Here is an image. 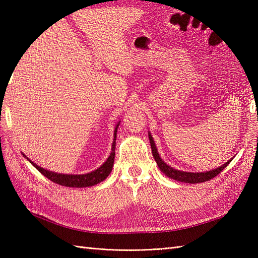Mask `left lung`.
Here are the masks:
<instances>
[{
    "instance_id": "8db88e82",
    "label": "left lung",
    "mask_w": 258,
    "mask_h": 258,
    "mask_svg": "<svg viewBox=\"0 0 258 258\" xmlns=\"http://www.w3.org/2000/svg\"><path fill=\"white\" fill-rule=\"evenodd\" d=\"M150 142H151V147H152V154L154 156V160L156 161L158 167H160L161 171L166 175V176L171 177L175 180H178V182H183V183H190V184H197V183H203V182H207L215 176H217L224 168H225L229 162H226L225 164H223L222 166H220L216 169H213V171H208V172H203V173H188V172H182V171H177V169L172 168L171 166H168L166 163H164L162 161V158L160 157L156 150V146L154 141H153L151 134L149 135Z\"/></svg>"
}]
</instances>
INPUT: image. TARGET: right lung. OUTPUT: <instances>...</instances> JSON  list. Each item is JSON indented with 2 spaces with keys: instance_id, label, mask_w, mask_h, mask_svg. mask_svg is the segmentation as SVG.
Wrapping results in <instances>:
<instances>
[{
  "instance_id": "obj_1",
  "label": "right lung",
  "mask_w": 258,
  "mask_h": 258,
  "mask_svg": "<svg viewBox=\"0 0 258 258\" xmlns=\"http://www.w3.org/2000/svg\"><path fill=\"white\" fill-rule=\"evenodd\" d=\"M118 124L116 125L114 131V140H113V145H112V152L111 155L108 156L106 162L103 164L101 167L95 169L94 172L83 174V175H67V174H57L54 172L46 171V169L37 166L36 164L31 162V164L34 166L38 172L44 175L53 183L59 184L62 186H68V187H87V186H93L95 184H98L102 180L105 179L109 173L112 172L113 164H114V157H115V143H116V132H117Z\"/></svg>"
}]
</instances>
